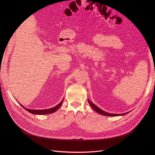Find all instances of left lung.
I'll return each instance as SVG.
<instances>
[{"instance_id":"8db88e82","label":"left lung","mask_w":155,"mask_h":155,"mask_svg":"<svg viewBox=\"0 0 155 155\" xmlns=\"http://www.w3.org/2000/svg\"><path fill=\"white\" fill-rule=\"evenodd\" d=\"M88 103H89V104H90V105L92 107V109L94 110L96 112H97V113H99V114H102V115H105V116H121V115H125V114H127L126 112V113H124V114H111V113H108V112H105V111H104V110H101V109H100L99 107H97L96 105H94L93 104V103H92L91 101H89L88 100Z\"/></svg>"}]
</instances>
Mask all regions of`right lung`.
<instances>
[{
    "label": "right lung",
    "mask_w": 155,
    "mask_h": 155,
    "mask_svg": "<svg viewBox=\"0 0 155 155\" xmlns=\"http://www.w3.org/2000/svg\"><path fill=\"white\" fill-rule=\"evenodd\" d=\"M63 101V100L61 101L60 104H59L57 106H55V107H54L53 108H51V109H43V110L29 109H27V108H25V107H23L22 105H21L22 107H24L25 109H26L27 111H28L29 112H30V113H31V114L43 115V114H50V113H53V112H55L61 107V105H62Z\"/></svg>",
    "instance_id": "right-lung-1"
}]
</instances>
